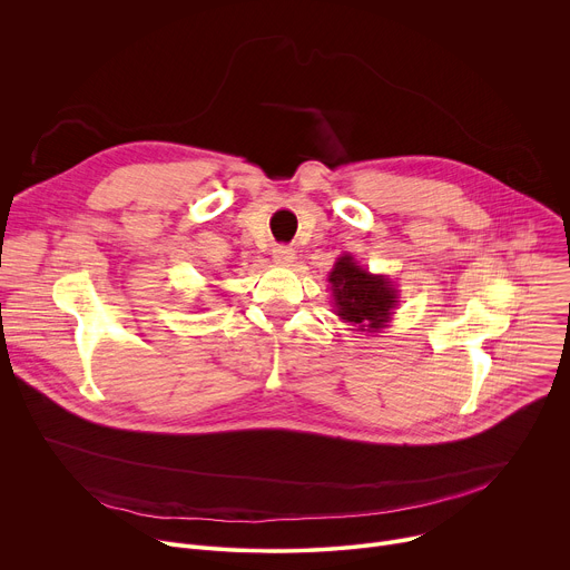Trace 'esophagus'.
<instances>
[{
  "instance_id": "obj_1",
  "label": "esophagus",
  "mask_w": 570,
  "mask_h": 570,
  "mask_svg": "<svg viewBox=\"0 0 570 570\" xmlns=\"http://www.w3.org/2000/svg\"><path fill=\"white\" fill-rule=\"evenodd\" d=\"M273 259L277 266H291L295 259V250L291 246H275L273 248Z\"/></svg>"
}]
</instances>
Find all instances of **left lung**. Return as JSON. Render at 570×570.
I'll use <instances>...</instances> for the list:
<instances>
[{
  "label": "left lung",
  "instance_id": "left-lung-1",
  "mask_svg": "<svg viewBox=\"0 0 570 570\" xmlns=\"http://www.w3.org/2000/svg\"><path fill=\"white\" fill-rule=\"evenodd\" d=\"M336 315L361 332H381L396 306V288L385 275L361 268L352 255L341 257L330 273Z\"/></svg>",
  "mask_w": 570,
  "mask_h": 570
}]
</instances>
